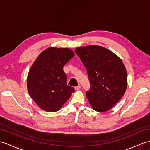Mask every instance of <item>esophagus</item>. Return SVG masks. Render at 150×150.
Masks as SVG:
<instances>
[{"label":"esophagus","mask_w":150,"mask_h":150,"mask_svg":"<svg viewBox=\"0 0 150 150\" xmlns=\"http://www.w3.org/2000/svg\"><path fill=\"white\" fill-rule=\"evenodd\" d=\"M81 86L79 85V86H75V90H79L80 89H81Z\"/></svg>","instance_id":"obj_1"}]
</instances>
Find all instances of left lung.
<instances>
[{
    "instance_id": "left-lung-1",
    "label": "left lung",
    "mask_w": 150,
    "mask_h": 150,
    "mask_svg": "<svg viewBox=\"0 0 150 150\" xmlns=\"http://www.w3.org/2000/svg\"><path fill=\"white\" fill-rule=\"evenodd\" d=\"M75 53L88 72L90 89L86 96L93 109L106 112L119 101L127 86L122 61L107 48L96 45L76 48Z\"/></svg>"
}]
</instances>
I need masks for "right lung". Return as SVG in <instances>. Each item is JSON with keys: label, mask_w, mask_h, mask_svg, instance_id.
I'll return each mask as SVG.
<instances>
[{"label": "right lung", "mask_w": 150, "mask_h": 150, "mask_svg": "<svg viewBox=\"0 0 150 150\" xmlns=\"http://www.w3.org/2000/svg\"><path fill=\"white\" fill-rule=\"evenodd\" d=\"M74 55L69 48L50 47L41 52L31 67L27 76L28 92L41 109L59 110L75 91L67 85L63 70Z\"/></svg>", "instance_id": "obj_1"}]
</instances>
